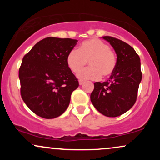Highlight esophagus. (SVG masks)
Wrapping results in <instances>:
<instances>
[{
  "mask_svg": "<svg viewBox=\"0 0 160 160\" xmlns=\"http://www.w3.org/2000/svg\"><path fill=\"white\" fill-rule=\"evenodd\" d=\"M83 83H84V81H82V80H80V81H79V84H80V86L82 85Z\"/></svg>",
  "mask_w": 160,
  "mask_h": 160,
  "instance_id": "1",
  "label": "esophagus"
}]
</instances>
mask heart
I'll return each instance as SVG.
<instances>
[{
    "label": "heart",
    "instance_id": "1",
    "mask_svg": "<svg viewBox=\"0 0 160 160\" xmlns=\"http://www.w3.org/2000/svg\"><path fill=\"white\" fill-rule=\"evenodd\" d=\"M87 61L91 67L81 72ZM66 62L72 72H81L78 74L80 80H98L102 75L103 78H108L113 74L117 66V56L107 43L92 38L82 42L78 51H70Z\"/></svg>",
    "mask_w": 160,
    "mask_h": 160
}]
</instances>
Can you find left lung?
<instances>
[{
	"label": "left lung",
	"instance_id": "1",
	"mask_svg": "<svg viewBox=\"0 0 160 160\" xmlns=\"http://www.w3.org/2000/svg\"><path fill=\"white\" fill-rule=\"evenodd\" d=\"M114 49L117 66L106 82H94L91 102L98 112L108 117L123 114L136 102L139 84L142 79L141 60L132 47L122 40L102 37Z\"/></svg>",
	"mask_w": 160,
	"mask_h": 160
}]
</instances>
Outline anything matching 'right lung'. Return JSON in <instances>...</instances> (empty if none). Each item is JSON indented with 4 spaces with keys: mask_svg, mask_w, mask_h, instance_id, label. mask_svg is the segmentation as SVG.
<instances>
[{
    "mask_svg": "<svg viewBox=\"0 0 160 160\" xmlns=\"http://www.w3.org/2000/svg\"><path fill=\"white\" fill-rule=\"evenodd\" d=\"M77 42L70 38H47L24 56L19 71L22 98L39 117L56 118L68 107L71 93L79 82L68 67L66 58Z\"/></svg>",
    "mask_w": 160,
    "mask_h": 160,
    "instance_id": "obj_1",
    "label": "right lung"
}]
</instances>
